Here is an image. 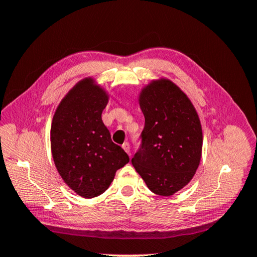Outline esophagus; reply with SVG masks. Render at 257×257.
<instances>
[{
	"label": "esophagus",
	"mask_w": 257,
	"mask_h": 257,
	"mask_svg": "<svg viewBox=\"0 0 257 257\" xmlns=\"http://www.w3.org/2000/svg\"><path fill=\"white\" fill-rule=\"evenodd\" d=\"M122 149L127 152V153L130 155V145H129V143L128 142H125V143H123L122 144Z\"/></svg>",
	"instance_id": "obj_1"
}]
</instances>
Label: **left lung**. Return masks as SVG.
Instances as JSON below:
<instances>
[{"mask_svg":"<svg viewBox=\"0 0 257 257\" xmlns=\"http://www.w3.org/2000/svg\"><path fill=\"white\" fill-rule=\"evenodd\" d=\"M138 101L145 125L132 163L151 191L171 196L193 179L201 162V121L187 95L165 78L145 86Z\"/></svg>","mask_w":257,"mask_h":257,"instance_id":"1","label":"left lung"}]
</instances>
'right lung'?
I'll list each match as a JSON object with an SVG mask.
<instances>
[{
	"label": "right lung",
	"instance_id": "1",
	"mask_svg": "<svg viewBox=\"0 0 257 257\" xmlns=\"http://www.w3.org/2000/svg\"><path fill=\"white\" fill-rule=\"evenodd\" d=\"M108 95L93 78L72 87L55 110L51 150L63 181L85 198L103 194L129 156L111 139L102 121Z\"/></svg>",
	"mask_w": 257,
	"mask_h": 257
}]
</instances>
